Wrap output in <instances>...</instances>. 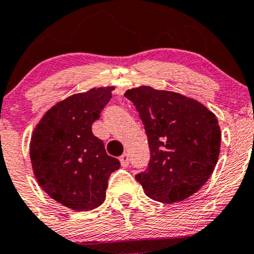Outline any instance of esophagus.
<instances>
[{
    "instance_id": "obj_1",
    "label": "esophagus",
    "mask_w": 254,
    "mask_h": 254,
    "mask_svg": "<svg viewBox=\"0 0 254 254\" xmlns=\"http://www.w3.org/2000/svg\"><path fill=\"white\" fill-rule=\"evenodd\" d=\"M120 161H121L122 166H128V164H129V156H128V154H124V155L120 156Z\"/></svg>"
}]
</instances>
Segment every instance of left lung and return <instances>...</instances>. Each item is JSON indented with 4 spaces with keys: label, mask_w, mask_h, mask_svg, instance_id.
<instances>
[{
    "label": "left lung",
    "mask_w": 254,
    "mask_h": 254,
    "mask_svg": "<svg viewBox=\"0 0 254 254\" xmlns=\"http://www.w3.org/2000/svg\"><path fill=\"white\" fill-rule=\"evenodd\" d=\"M125 96L139 112L148 137L150 160L135 175L145 194L167 204L194 194L218 163L221 132L215 115L194 99L145 85Z\"/></svg>",
    "instance_id": "8db88e82"
}]
</instances>
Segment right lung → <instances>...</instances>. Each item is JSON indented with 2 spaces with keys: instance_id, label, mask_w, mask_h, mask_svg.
Instances as JSON below:
<instances>
[{
  "instance_id": "add662e5",
  "label": "right lung",
  "mask_w": 254,
  "mask_h": 254,
  "mask_svg": "<svg viewBox=\"0 0 254 254\" xmlns=\"http://www.w3.org/2000/svg\"><path fill=\"white\" fill-rule=\"evenodd\" d=\"M114 87L70 95L46 112L30 139V159L40 187L62 205L87 211L103 204L110 175L120 161L106 154L91 125Z\"/></svg>"
}]
</instances>
